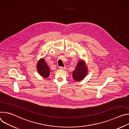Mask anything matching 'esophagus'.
Instances as JSON below:
<instances>
[{"label":"esophagus","mask_w":129,"mask_h":129,"mask_svg":"<svg viewBox=\"0 0 129 129\" xmlns=\"http://www.w3.org/2000/svg\"><path fill=\"white\" fill-rule=\"evenodd\" d=\"M59 68L60 69H64V67H61V66H60V67H59Z\"/></svg>","instance_id":"obj_1"}]
</instances>
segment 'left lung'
<instances>
[{
    "mask_svg": "<svg viewBox=\"0 0 129 129\" xmlns=\"http://www.w3.org/2000/svg\"><path fill=\"white\" fill-rule=\"evenodd\" d=\"M87 73V66L83 60H80L72 72V77L76 81H80L85 78Z\"/></svg>",
    "mask_w": 129,
    "mask_h": 129,
    "instance_id": "1",
    "label": "left lung"
}]
</instances>
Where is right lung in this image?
Returning a JSON list of instances; mask_svg holds the SVG:
<instances>
[{
    "label": "right lung",
    "instance_id": "right-lung-1",
    "mask_svg": "<svg viewBox=\"0 0 129 129\" xmlns=\"http://www.w3.org/2000/svg\"><path fill=\"white\" fill-rule=\"evenodd\" d=\"M37 69L39 74L44 78L49 77L50 75V68L47 65L44 59L39 60L37 64Z\"/></svg>",
    "mask_w": 129,
    "mask_h": 129
}]
</instances>
